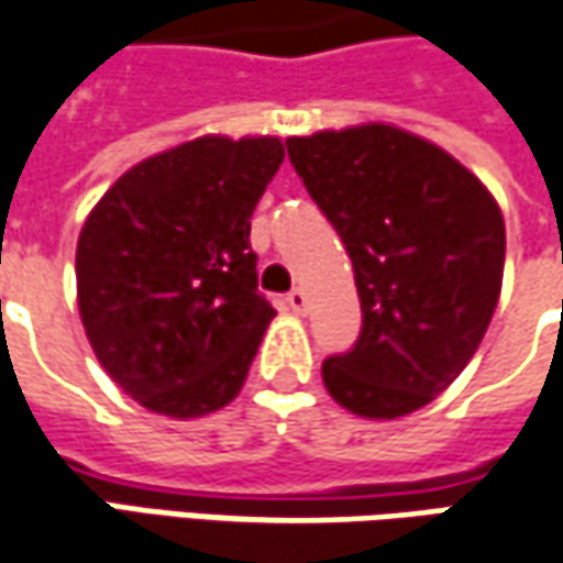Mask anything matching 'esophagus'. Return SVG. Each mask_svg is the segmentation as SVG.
I'll list each match as a JSON object with an SVG mask.
<instances>
[{"mask_svg":"<svg viewBox=\"0 0 563 563\" xmlns=\"http://www.w3.org/2000/svg\"><path fill=\"white\" fill-rule=\"evenodd\" d=\"M283 302H286V308H289V311H296V314H302V311H306V306H308V299H306V292H302V289H289Z\"/></svg>","mask_w":563,"mask_h":563,"instance_id":"obj_1","label":"esophagus"}]
</instances>
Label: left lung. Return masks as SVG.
I'll return each instance as SVG.
<instances>
[{
	"label": "left lung",
	"mask_w": 563,
	"mask_h": 563,
	"mask_svg": "<svg viewBox=\"0 0 563 563\" xmlns=\"http://www.w3.org/2000/svg\"><path fill=\"white\" fill-rule=\"evenodd\" d=\"M289 163L353 261L362 330L324 358L330 397L365 419L431 404L498 306L504 217L451 154L390 125L286 141Z\"/></svg>",
	"instance_id": "left-lung-1"
}]
</instances>
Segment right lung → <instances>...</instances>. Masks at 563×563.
Listing matches in <instances>:
<instances>
[{
	"mask_svg": "<svg viewBox=\"0 0 563 563\" xmlns=\"http://www.w3.org/2000/svg\"><path fill=\"white\" fill-rule=\"evenodd\" d=\"M277 137H198L132 166L78 239V308L110 378L141 406L195 419L242 390L274 306L257 292L252 213Z\"/></svg>",
	"mask_w": 563,
	"mask_h": 563,
	"instance_id": "obj_1",
	"label": "right lung"
}]
</instances>
